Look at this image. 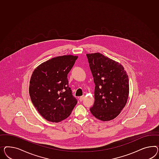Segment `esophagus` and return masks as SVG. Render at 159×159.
<instances>
[{"mask_svg": "<svg viewBox=\"0 0 159 159\" xmlns=\"http://www.w3.org/2000/svg\"><path fill=\"white\" fill-rule=\"evenodd\" d=\"M85 98V96L84 95H83L82 97H80V98H79V100H80V101H83V99H84Z\"/></svg>", "mask_w": 159, "mask_h": 159, "instance_id": "1", "label": "esophagus"}]
</instances>
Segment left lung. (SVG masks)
<instances>
[{"label":"left lung","mask_w":159,"mask_h":159,"mask_svg":"<svg viewBox=\"0 0 159 159\" xmlns=\"http://www.w3.org/2000/svg\"><path fill=\"white\" fill-rule=\"evenodd\" d=\"M95 84L93 116L105 121L120 114L127 102L129 80L124 67L115 61L96 52L86 54Z\"/></svg>","instance_id":"left-lung-1"}]
</instances>
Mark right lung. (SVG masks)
I'll return each mask as SVG.
<instances>
[{"label":"right lung","mask_w":159,"mask_h":159,"mask_svg":"<svg viewBox=\"0 0 159 159\" xmlns=\"http://www.w3.org/2000/svg\"><path fill=\"white\" fill-rule=\"evenodd\" d=\"M77 58L72 55L52 58L39 65L33 72L29 88L30 99L47 121L58 123L64 120L77 104L67 77Z\"/></svg>","instance_id":"right-lung-1"}]
</instances>
